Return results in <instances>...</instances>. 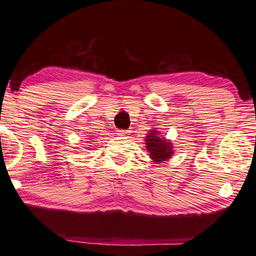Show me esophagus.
Here are the masks:
<instances>
[{"label": "esophagus", "mask_w": 256, "mask_h": 256, "mask_svg": "<svg viewBox=\"0 0 256 256\" xmlns=\"http://www.w3.org/2000/svg\"><path fill=\"white\" fill-rule=\"evenodd\" d=\"M118 134L120 136H126L130 134L128 130H118Z\"/></svg>", "instance_id": "1"}]
</instances>
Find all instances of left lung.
<instances>
[{
    "instance_id": "left-lung-1",
    "label": "left lung",
    "mask_w": 256,
    "mask_h": 256,
    "mask_svg": "<svg viewBox=\"0 0 256 256\" xmlns=\"http://www.w3.org/2000/svg\"><path fill=\"white\" fill-rule=\"evenodd\" d=\"M146 150L150 152V158L154 162H166V160L172 158V154H174L172 142L160 136V133L159 131H157V128L151 130L146 134Z\"/></svg>"
}]
</instances>
